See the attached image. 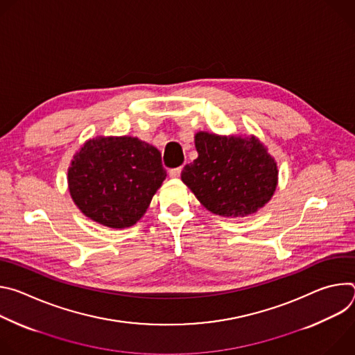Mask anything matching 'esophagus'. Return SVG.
Here are the masks:
<instances>
[{"instance_id":"1","label":"esophagus","mask_w":355,"mask_h":355,"mask_svg":"<svg viewBox=\"0 0 355 355\" xmlns=\"http://www.w3.org/2000/svg\"><path fill=\"white\" fill-rule=\"evenodd\" d=\"M181 167H178V168H171L170 171H168V175L171 177V178H178L180 175H181Z\"/></svg>"}]
</instances>
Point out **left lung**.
<instances>
[{"label":"left lung","instance_id":"8db88e82","mask_svg":"<svg viewBox=\"0 0 355 355\" xmlns=\"http://www.w3.org/2000/svg\"><path fill=\"white\" fill-rule=\"evenodd\" d=\"M198 157L181 173L182 182L208 211L219 216H247L275 192L278 167L256 137L195 135Z\"/></svg>","mask_w":355,"mask_h":355}]
</instances>
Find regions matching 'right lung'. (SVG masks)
I'll return each mask as SVG.
<instances>
[{
	"instance_id": "obj_1",
	"label": "right lung",
	"mask_w": 355,
	"mask_h": 355,
	"mask_svg": "<svg viewBox=\"0 0 355 355\" xmlns=\"http://www.w3.org/2000/svg\"><path fill=\"white\" fill-rule=\"evenodd\" d=\"M166 177L160 151L132 136L87 140L67 171L77 208L91 220L112 229L140 220Z\"/></svg>"
}]
</instances>
